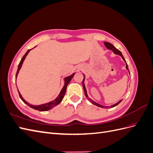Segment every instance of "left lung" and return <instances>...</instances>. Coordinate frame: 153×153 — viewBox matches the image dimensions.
<instances>
[{
	"label": "left lung",
	"mask_w": 153,
	"mask_h": 153,
	"mask_svg": "<svg viewBox=\"0 0 153 153\" xmlns=\"http://www.w3.org/2000/svg\"><path fill=\"white\" fill-rule=\"evenodd\" d=\"M104 45H105V47H106V48H107L108 50H112V52H114V53L116 54V55H120V56H121V57H122V59L124 60V61L125 62V63H126V68L127 70L129 71L128 67V64H127V63H126V60H125V59L124 58V57H123V55L122 53L121 52V51H119L118 49H117L116 48H115L112 43H108V42H104ZM83 75H84V80H83V81H82V85H83V88H84V90L85 95V97H86V98L88 99V100H89L92 104H93V105H96L97 106H99V107H101V108H113V107H114V106H117L118 104H119V103H121V101H123V100H120L119 101H118L117 103H116L115 104H114V105H112V106H103V105H100L99 103L95 102V101H92V100L89 98V97L88 96V95H87V90H86L85 85V84H84V81H85V75H84V73H83Z\"/></svg>",
	"instance_id": "left-lung-1"
}]
</instances>
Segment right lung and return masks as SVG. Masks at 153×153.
I'll return each instance as SVG.
<instances>
[{
	"label": "right lung",
	"instance_id": "1",
	"mask_svg": "<svg viewBox=\"0 0 153 153\" xmlns=\"http://www.w3.org/2000/svg\"><path fill=\"white\" fill-rule=\"evenodd\" d=\"M34 47V48H35ZM33 49V48H32ZM32 49H30V50H27V52L25 53V54L24 55V57H22V59H21V61L19 63V64H18V69H17V72H16V80L17 78V76H18V73H19L20 69L22 68V66L23 64V62H24L25 59L26 58L27 55H28V53H29L30 51ZM75 73H73L72 75H69L67 77H65L64 78V86L62 87V89H61V92H60L59 94L58 95V96L56 98H55L54 100L52 101H50V102L48 103H44V104H42V105H31L30 103H29L28 102H27V101H25L24 98L22 96L21 94L20 93L19 91H18V93H19V96L20 97L21 100L24 101V102L27 104V105H28L29 106H30V107H31L33 109H35V110H39V111H41V112H45V111H47V110H49L50 109H52V108H53L54 106H57V105H59L60 103L61 102L62 99L64 98V95H65L66 94V88H67V86L69 84V83L70 82V81L71 80V79L73 78V77L74 76V75H75ZM17 87V85H16ZM18 89V88H17Z\"/></svg>",
	"mask_w": 153,
	"mask_h": 153
}]
</instances>
